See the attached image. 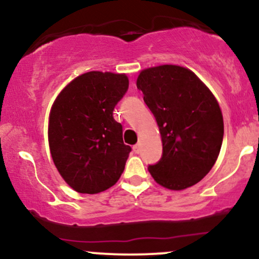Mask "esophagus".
I'll return each mask as SVG.
<instances>
[{"mask_svg":"<svg viewBox=\"0 0 259 259\" xmlns=\"http://www.w3.org/2000/svg\"><path fill=\"white\" fill-rule=\"evenodd\" d=\"M133 150H134V152H135V153H140V152H141V145L136 144L135 146L133 147Z\"/></svg>","mask_w":259,"mask_h":259,"instance_id":"34e87169","label":"esophagus"}]
</instances>
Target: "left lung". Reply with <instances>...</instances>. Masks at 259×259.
Masks as SVG:
<instances>
[{"mask_svg": "<svg viewBox=\"0 0 259 259\" xmlns=\"http://www.w3.org/2000/svg\"><path fill=\"white\" fill-rule=\"evenodd\" d=\"M136 86L159 127L163 156L148 171L180 191L203 179L221 152L224 121L212 91L192 70L163 64L141 70Z\"/></svg>", "mask_w": 259, "mask_h": 259, "instance_id": "obj_1", "label": "left lung"}]
</instances>
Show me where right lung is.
<instances>
[{"mask_svg":"<svg viewBox=\"0 0 259 259\" xmlns=\"http://www.w3.org/2000/svg\"><path fill=\"white\" fill-rule=\"evenodd\" d=\"M129 88L126 74L88 72L58 94L49 117L53 163L80 194H99L119 180L132 148L113 109Z\"/></svg>","mask_w":259,"mask_h":259,"instance_id":"add662e5","label":"right lung"}]
</instances>
